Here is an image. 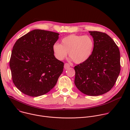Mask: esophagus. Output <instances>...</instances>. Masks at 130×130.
<instances>
[{
    "mask_svg": "<svg viewBox=\"0 0 130 130\" xmlns=\"http://www.w3.org/2000/svg\"><path fill=\"white\" fill-rule=\"evenodd\" d=\"M64 68L66 69H68V68L70 67V65H69V64H68V63H65V64H64Z\"/></svg>",
    "mask_w": 130,
    "mask_h": 130,
    "instance_id": "1",
    "label": "esophagus"
}]
</instances>
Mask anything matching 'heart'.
Wrapping results in <instances>:
<instances>
[{
	"instance_id": "obj_1",
	"label": "heart",
	"mask_w": 130,
	"mask_h": 130,
	"mask_svg": "<svg viewBox=\"0 0 130 130\" xmlns=\"http://www.w3.org/2000/svg\"><path fill=\"white\" fill-rule=\"evenodd\" d=\"M94 48V41L88 35L71 34L62 40L61 44L55 43L52 49L55 57L59 60H63L67 55L77 64L87 61L91 57Z\"/></svg>"
}]
</instances>
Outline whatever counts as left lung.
<instances>
[{
    "label": "left lung",
    "mask_w": 130,
    "mask_h": 130,
    "mask_svg": "<svg viewBox=\"0 0 130 130\" xmlns=\"http://www.w3.org/2000/svg\"><path fill=\"white\" fill-rule=\"evenodd\" d=\"M94 41L89 59L74 67L75 84L82 93L92 96L103 95L115 85L120 71L119 49L107 34L89 31Z\"/></svg>",
    "instance_id": "1"
}]
</instances>
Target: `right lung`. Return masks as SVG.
<instances>
[{"instance_id":"obj_1","label":"right lung","mask_w":130,"mask_h":130,"mask_svg":"<svg viewBox=\"0 0 130 130\" xmlns=\"http://www.w3.org/2000/svg\"><path fill=\"white\" fill-rule=\"evenodd\" d=\"M59 34L35 29L15 43L10 60L13 82L23 94L38 97L46 94L57 84L64 63L55 58L53 45Z\"/></svg>"}]
</instances>
